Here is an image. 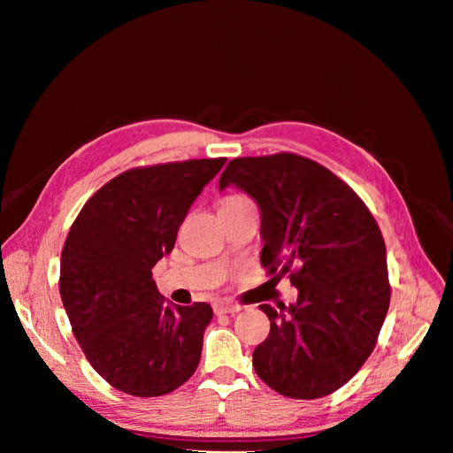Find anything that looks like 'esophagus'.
I'll return each mask as SVG.
<instances>
[{"instance_id": "34e87169", "label": "esophagus", "mask_w": 453, "mask_h": 453, "mask_svg": "<svg viewBox=\"0 0 453 453\" xmlns=\"http://www.w3.org/2000/svg\"><path fill=\"white\" fill-rule=\"evenodd\" d=\"M240 310H242V306H238V304H230V303H217V304L213 306V311H215L217 315L236 313V311H240Z\"/></svg>"}]
</instances>
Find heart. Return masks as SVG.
<instances>
[{
    "mask_svg": "<svg viewBox=\"0 0 453 453\" xmlns=\"http://www.w3.org/2000/svg\"><path fill=\"white\" fill-rule=\"evenodd\" d=\"M243 200H248V198L238 196V195H234V196H226V198L223 200V205H221V208H225V205H234V203H240V202H243Z\"/></svg>",
    "mask_w": 453,
    "mask_h": 453,
    "instance_id": "b5f03b06",
    "label": "heart"
}]
</instances>
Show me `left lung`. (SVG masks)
Masks as SVG:
<instances>
[{
    "label": "left lung",
    "instance_id": "obj_1",
    "mask_svg": "<svg viewBox=\"0 0 453 453\" xmlns=\"http://www.w3.org/2000/svg\"><path fill=\"white\" fill-rule=\"evenodd\" d=\"M236 187L260 210V265L298 289L295 304L258 306L268 338L253 351L258 378L291 399H319L372 353L391 287L386 243L365 202L331 170L293 153L228 162L219 190Z\"/></svg>",
    "mask_w": 453,
    "mask_h": 453
}]
</instances>
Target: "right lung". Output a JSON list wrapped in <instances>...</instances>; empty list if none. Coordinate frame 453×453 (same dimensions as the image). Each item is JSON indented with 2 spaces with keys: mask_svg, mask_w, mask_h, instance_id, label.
<instances>
[{
  "mask_svg": "<svg viewBox=\"0 0 453 453\" xmlns=\"http://www.w3.org/2000/svg\"><path fill=\"white\" fill-rule=\"evenodd\" d=\"M226 158L134 168L83 205L60 258V296L88 363L134 396L172 393L195 374L205 303L168 304L153 266L172 253L190 205Z\"/></svg>",
  "mask_w": 453,
  "mask_h": 453,
  "instance_id": "1",
  "label": "right lung"
}]
</instances>
